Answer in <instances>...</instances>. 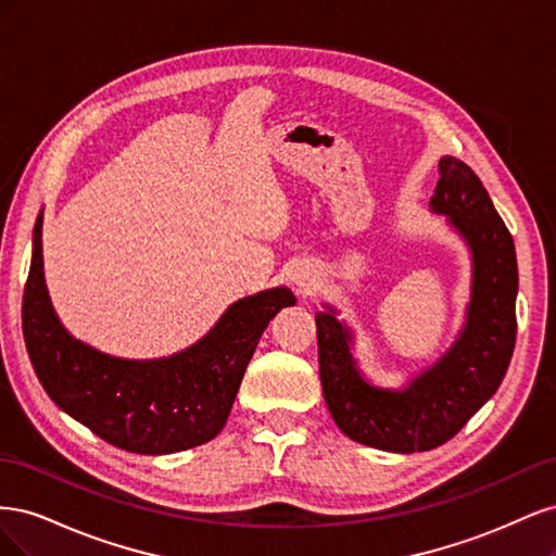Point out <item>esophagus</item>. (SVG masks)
<instances>
[{
    "label": "esophagus",
    "instance_id": "obj_1",
    "mask_svg": "<svg viewBox=\"0 0 556 556\" xmlns=\"http://www.w3.org/2000/svg\"><path fill=\"white\" fill-rule=\"evenodd\" d=\"M296 285H299L301 292H308L311 290V282H306V278H296Z\"/></svg>",
    "mask_w": 556,
    "mask_h": 556
}]
</instances>
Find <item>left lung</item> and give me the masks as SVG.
Here are the masks:
<instances>
[{"mask_svg":"<svg viewBox=\"0 0 556 556\" xmlns=\"http://www.w3.org/2000/svg\"><path fill=\"white\" fill-rule=\"evenodd\" d=\"M431 208L450 215L473 252L468 319L447 355L403 392L378 390L357 374L348 345L350 333L333 311L315 315L319 382L333 422L348 439L387 452H425L457 435L498 390L515 350L513 233L468 164L443 157Z\"/></svg>","mask_w":556,"mask_h":556,"instance_id":"1","label":"left lung"}]
</instances>
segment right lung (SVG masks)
<instances>
[{
  "label": "right lung",
  "mask_w": 556,
  "mask_h": 556,
  "mask_svg": "<svg viewBox=\"0 0 556 556\" xmlns=\"http://www.w3.org/2000/svg\"><path fill=\"white\" fill-rule=\"evenodd\" d=\"M294 301L288 288L245 296L197 345L169 359L102 355L72 339L50 306L39 215L23 294V336L39 382L64 413L121 450L169 454L223 431L262 331Z\"/></svg>",
  "instance_id": "right-lung-1"
}]
</instances>
